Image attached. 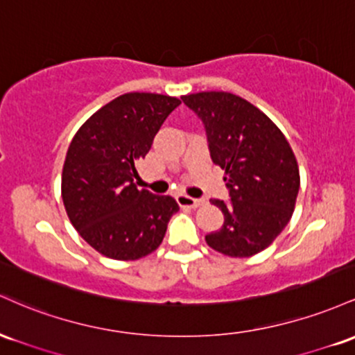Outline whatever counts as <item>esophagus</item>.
I'll return each mask as SVG.
<instances>
[{"instance_id":"obj_1","label":"esophagus","mask_w":355,"mask_h":355,"mask_svg":"<svg viewBox=\"0 0 355 355\" xmlns=\"http://www.w3.org/2000/svg\"><path fill=\"white\" fill-rule=\"evenodd\" d=\"M176 201L181 208H198V206L201 205V199L191 198V196H188V194H182V193L178 194Z\"/></svg>"}]
</instances>
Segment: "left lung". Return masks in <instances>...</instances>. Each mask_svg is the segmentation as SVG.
<instances>
[{"label":"left lung","mask_w":355,"mask_h":355,"mask_svg":"<svg viewBox=\"0 0 355 355\" xmlns=\"http://www.w3.org/2000/svg\"><path fill=\"white\" fill-rule=\"evenodd\" d=\"M205 124L211 159L225 169L230 202L211 199L225 223L206 234L213 250L233 258L263 252L295 209L300 174L282 130L260 109L230 92L181 97Z\"/></svg>","instance_id":"1"}]
</instances>
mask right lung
Wrapping results in <instances>:
<instances>
[{
    "label": "right lung",
    "mask_w": 355,
    "mask_h": 355,
    "mask_svg": "<svg viewBox=\"0 0 355 355\" xmlns=\"http://www.w3.org/2000/svg\"><path fill=\"white\" fill-rule=\"evenodd\" d=\"M176 97L130 92L98 109L71 139L62 173L70 223L94 250L112 260H139L162 243L176 199L139 189L146 157Z\"/></svg>",
    "instance_id": "add662e5"
}]
</instances>
